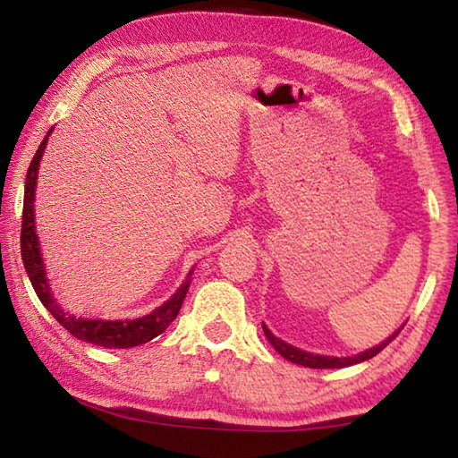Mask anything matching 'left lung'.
Instances as JSON below:
<instances>
[{
    "label": "left lung",
    "mask_w": 458,
    "mask_h": 458,
    "mask_svg": "<svg viewBox=\"0 0 458 458\" xmlns=\"http://www.w3.org/2000/svg\"><path fill=\"white\" fill-rule=\"evenodd\" d=\"M402 329V327H400ZM400 329L394 333V335L387 337L386 341H382V344L371 347V350L363 352V353H358L353 355V358H329V355H317V353H307L303 350H299V347H293L289 344H284V341H281L278 337H275L273 333H270L267 329V325L262 323V331H265V335L268 339V344L275 347V350L283 355L284 360H289L293 363H299V366H305V368H315V369H327V368H347V366H353V363H361L366 360H371L374 355H377L379 352L384 350L386 345H390L394 339H396V335L400 333Z\"/></svg>",
    "instance_id": "left-lung-1"
}]
</instances>
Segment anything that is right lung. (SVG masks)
Masks as SVG:
<instances>
[{"label":"right lung","mask_w":458,"mask_h":458,"mask_svg":"<svg viewBox=\"0 0 458 458\" xmlns=\"http://www.w3.org/2000/svg\"><path fill=\"white\" fill-rule=\"evenodd\" d=\"M52 131L44 137V141L38 147L32 164L28 167L26 175V191H24V214H21V260H24L26 273L30 276L38 299L42 301V305L48 309L54 319H56L62 327L71 331L76 339L89 341L100 347H113V350H127V347H135L147 344L153 337H157L159 333H164L169 323H172L177 313H180L182 303L188 293L190 281H185L172 299L161 307L155 309L153 313L141 317V319L133 321H103V319H84V317H74L62 311L56 301L52 299L48 278H46V270L42 265L40 257V244H38L36 226H34V196H36V180H38V167H40V159L44 153V147L48 143ZM191 276V273H190Z\"/></svg>","instance_id":"1"}]
</instances>
